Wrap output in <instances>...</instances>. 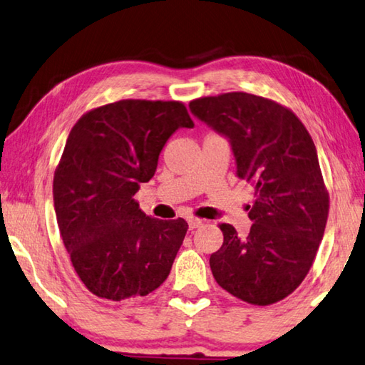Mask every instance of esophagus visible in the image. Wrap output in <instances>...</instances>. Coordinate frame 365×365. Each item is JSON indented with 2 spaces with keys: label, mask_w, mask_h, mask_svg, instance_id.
Here are the masks:
<instances>
[{
  "label": "esophagus",
  "mask_w": 365,
  "mask_h": 365,
  "mask_svg": "<svg viewBox=\"0 0 365 365\" xmlns=\"http://www.w3.org/2000/svg\"><path fill=\"white\" fill-rule=\"evenodd\" d=\"M202 223H204V222L201 220V218H190V220H188V227H190V230H196V228H200Z\"/></svg>",
  "instance_id": "obj_1"
}]
</instances>
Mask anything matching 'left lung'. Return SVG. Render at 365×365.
<instances>
[{
	"mask_svg": "<svg viewBox=\"0 0 365 365\" xmlns=\"http://www.w3.org/2000/svg\"><path fill=\"white\" fill-rule=\"evenodd\" d=\"M190 111L227 138L236 175L257 191L246 237L220 225L223 244L210 255L212 274L244 302H279L308 274L327 223L329 196L313 138L292 111L247 92L196 98Z\"/></svg>",
	"mask_w": 365,
	"mask_h": 365,
	"instance_id": "8db88e82",
	"label": "left lung"
}]
</instances>
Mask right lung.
Listing matches in <instances>:
<instances>
[{"label": "right lung", "instance_id": "obj_1", "mask_svg": "<svg viewBox=\"0 0 365 365\" xmlns=\"http://www.w3.org/2000/svg\"><path fill=\"white\" fill-rule=\"evenodd\" d=\"M193 125L183 103L161 101L108 103L73 125L52 193L73 268L94 295L145 297L169 276L188 223L145 215L134 195L170 135Z\"/></svg>", "mask_w": 365, "mask_h": 365}]
</instances>
